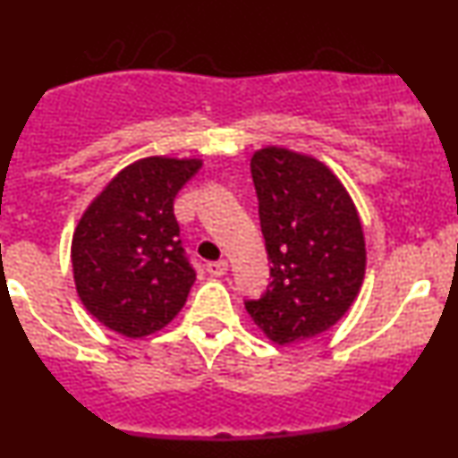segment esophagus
<instances>
[{"label":"esophagus","instance_id":"34e87169","mask_svg":"<svg viewBox=\"0 0 458 458\" xmlns=\"http://www.w3.org/2000/svg\"><path fill=\"white\" fill-rule=\"evenodd\" d=\"M207 271L211 273V276H215V277L224 276V273L228 271V262H225V260H215V262H208V265H207Z\"/></svg>","mask_w":458,"mask_h":458}]
</instances>
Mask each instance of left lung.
I'll use <instances>...</instances> for the list:
<instances>
[{
  "label": "left lung",
  "mask_w": 458,
  "mask_h": 458,
  "mask_svg": "<svg viewBox=\"0 0 458 458\" xmlns=\"http://www.w3.org/2000/svg\"><path fill=\"white\" fill-rule=\"evenodd\" d=\"M271 284L245 310L276 344L334 327L366 273L360 215L338 176L301 152L267 146L251 157Z\"/></svg>",
  "instance_id": "left-lung-1"
}]
</instances>
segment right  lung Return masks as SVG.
<instances>
[{
    "mask_svg": "<svg viewBox=\"0 0 458 458\" xmlns=\"http://www.w3.org/2000/svg\"><path fill=\"white\" fill-rule=\"evenodd\" d=\"M199 159L146 157L120 170L72 234L77 295L98 323L127 338L165 327L196 282L181 243L174 198Z\"/></svg>",
    "mask_w": 458,
    "mask_h": 458,
    "instance_id": "add662e5",
    "label": "right lung"
}]
</instances>
